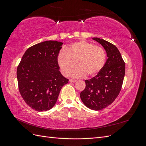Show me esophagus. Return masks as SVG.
<instances>
[{"label": "esophagus", "instance_id": "obj_1", "mask_svg": "<svg viewBox=\"0 0 146 146\" xmlns=\"http://www.w3.org/2000/svg\"><path fill=\"white\" fill-rule=\"evenodd\" d=\"M69 82H72V83H75V82H77V80H72V79H70Z\"/></svg>", "mask_w": 146, "mask_h": 146}]
</instances>
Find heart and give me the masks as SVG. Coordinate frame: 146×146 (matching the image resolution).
<instances>
[{
	"label": "heart",
	"instance_id": "b5f03b06",
	"mask_svg": "<svg viewBox=\"0 0 146 146\" xmlns=\"http://www.w3.org/2000/svg\"><path fill=\"white\" fill-rule=\"evenodd\" d=\"M107 54L103 47L86 41H78L63 49L57 55L56 61L61 73L67 76L76 63L77 67L70 73L74 78L97 76L104 67Z\"/></svg>",
	"mask_w": 146,
	"mask_h": 146
}]
</instances>
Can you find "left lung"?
I'll return each mask as SVG.
<instances>
[{
    "label": "left lung",
    "mask_w": 146,
    "mask_h": 146,
    "mask_svg": "<svg viewBox=\"0 0 146 146\" xmlns=\"http://www.w3.org/2000/svg\"><path fill=\"white\" fill-rule=\"evenodd\" d=\"M102 46L108 58L101 71L90 80H86V87L80 98L86 107L91 110L105 108L111 104L121 91L125 76V65L118 48L103 39L92 38Z\"/></svg>",
    "instance_id": "left-lung-1"
}]
</instances>
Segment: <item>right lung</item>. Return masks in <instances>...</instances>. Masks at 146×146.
<instances>
[{
    "label": "right lung",
    "mask_w": 146,
    "mask_h": 146,
    "mask_svg": "<svg viewBox=\"0 0 146 146\" xmlns=\"http://www.w3.org/2000/svg\"><path fill=\"white\" fill-rule=\"evenodd\" d=\"M63 42L46 41L25 51L17 68L20 94L30 107L38 111L50 110L62 87L69 82L59 70L56 57Z\"/></svg>",
    "instance_id": "right-lung-1"
}]
</instances>
